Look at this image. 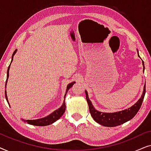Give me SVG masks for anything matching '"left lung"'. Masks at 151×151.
<instances>
[{"mask_svg":"<svg viewBox=\"0 0 151 151\" xmlns=\"http://www.w3.org/2000/svg\"><path fill=\"white\" fill-rule=\"evenodd\" d=\"M137 51L138 56L140 58L137 49ZM142 65H143V71H144L145 67H144V61H142ZM145 93L146 85H144L143 93H142L141 98L139 99V100L135 104L130 107V108L120 111H117V112L115 113H104L98 111L94 108L89 98H88L87 91H85L86 102L88 103L89 111L92 117L96 122L104 126V127H117V126L127 122L131 120L132 118H133L134 116L139 111L140 107L142 106Z\"/></svg>","mask_w":151,"mask_h":151,"instance_id":"8db88e82","label":"left lung"}]
</instances>
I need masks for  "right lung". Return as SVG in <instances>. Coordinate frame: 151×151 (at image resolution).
I'll list each match as a JSON object with an SVG mask.
<instances>
[{"label":"right lung","instance_id":"1","mask_svg":"<svg viewBox=\"0 0 151 151\" xmlns=\"http://www.w3.org/2000/svg\"><path fill=\"white\" fill-rule=\"evenodd\" d=\"M16 51H17V49H16V50L14 51L13 54H12L11 63H12V62L13 61L14 56V55L16 54ZM11 63H10V65H9V67H8V69H7V80H6V82H5V87H6V86H7L8 78H9V68H10V65H11ZM74 84H75V82H72L67 85V89H66V92H65V100H64L63 105H62V106L60 107L58 109H57V110L53 111V112L52 113H51L50 115H47V116L45 117H42V118L37 119H33V120H32V119H22V120L25 122H27V123L29 124H31V125L39 126V127H44V126L50 125V124H51L54 123L55 122H56L58 120V119H59L60 118L62 115H63L64 114V113L65 112L66 105H65V98H66V95H67V93L68 92V91H69V88L72 87ZM5 98H6V100H7V102H8V104H9V101H8V98H7V91H6V90L5 91Z\"/></svg>","mask_w":151,"mask_h":151}]
</instances>
